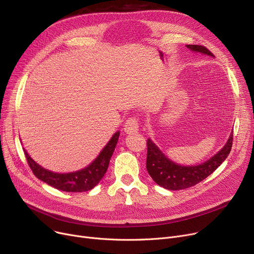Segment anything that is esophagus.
<instances>
[{"label": "esophagus", "mask_w": 254, "mask_h": 254, "mask_svg": "<svg viewBox=\"0 0 254 254\" xmlns=\"http://www.w3.org/2000/svg\"><path fill=\"white\" fill-rule=\"evenodd\" d=\"M124 129L127 134H134V132H138V130H139L138 120L135 117L128 118L125 124Z\"/></svg>", "instance_id": "34e87169"}]
</instances>
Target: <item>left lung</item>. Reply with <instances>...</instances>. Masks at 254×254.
I'll use <instances>...</instances> for the list:
<instances>
[{
  "mask_svg": "<svg viewBox=\"0 0 254 254\" xmlns=\"http://www.w3.org/2000/svg\"><path fill=\"white\" fill-rule=\"evenodd\" d=\"M195 53L214 58L206 47L186 45ZM233 144V131L223 147L204 163L184 166L173 162L149 138L147 140V161L146 168L156 184L169 190H179L191 188L211 175L229 156Z\"/></svg>",
  "mask_w": 254,
  "mask_h": 254,
  "instance_id": "1",
  "label": "left lung"
}]
</instances>
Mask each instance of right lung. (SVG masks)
I'll list each match as a JSON object with an SVG mask.
<instances>
[{"label": "right lung", "mask_w": 254, "mask_h": 254, "mask_svg": "<svg viewBox=\"0 0 254 254\" xmlns=\"http://www.w3.org/2000/svg\"><path fill=\"white\" fill-rule=\"evenodd\" d=\"M120 131L117 130L105 145L99 155L85 168L70 173H57L49 171L36 163L24 148L26 161L34 175L41 181L57 190L66 192H82L92 190L104 177L108 169L110 158L118 142Z\"/></svg>", "instance_id": "obj_1"}]
</instances>
